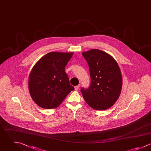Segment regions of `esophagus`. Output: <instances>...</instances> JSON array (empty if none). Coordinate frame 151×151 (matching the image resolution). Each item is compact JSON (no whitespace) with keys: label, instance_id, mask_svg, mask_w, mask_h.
I'll list each match as a JSON object with an SVG mask.
<instances>
[{"label":"esophagus","instance_id":"esophagus-1","mask_svg":"<svg viewBox=\"0 0 151 151\" xmlns=\"http://www.w3.org/2000/svg\"><path fill=\"white\" fill-rule=\"evenodd\" d=\"M79 87H80V86H79V85L75 86V91H78L79 89Z\"/></svg>","mask_w":151,"mask_h":151}]
</instances>
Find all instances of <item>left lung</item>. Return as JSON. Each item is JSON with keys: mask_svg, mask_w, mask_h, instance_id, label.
<instances>
[{"mask_svg": "<svg viewBox=\"0 0 151 151\" xmlns=\"http://www.w3.org/2000/svg\"><path fill=\"white\" fill-rule=\"evenodd\" d=\"M88 63L91 79L88 89L81 92L92 108L104 111L110 108L119 98L122 87V77L116 60L109 54L93 49L82 52Z\"/></svg>", "mask_w": 151, "mask_h": 151, "instance_id": "8db88e82", "label": "left lung"}]
</instances>
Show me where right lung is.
I'll return each mask as SVG.
<instances>
[{"instance_id": "1", "label": "right lung", "mask_w": 151, "mask_h": 151, "mask_svg": "<svg viewBox=\"0 0 151 151\" xmlns=\"http://www.w3.org/2000/svg\"><path fill=\"white\" fill-rule=\"evenodd\" d=\"M73 54V52H49L32 69L29 76V91L33 101L40 107L56 108L74 90L65 70Z\"/></svg>"}]
</instances>
